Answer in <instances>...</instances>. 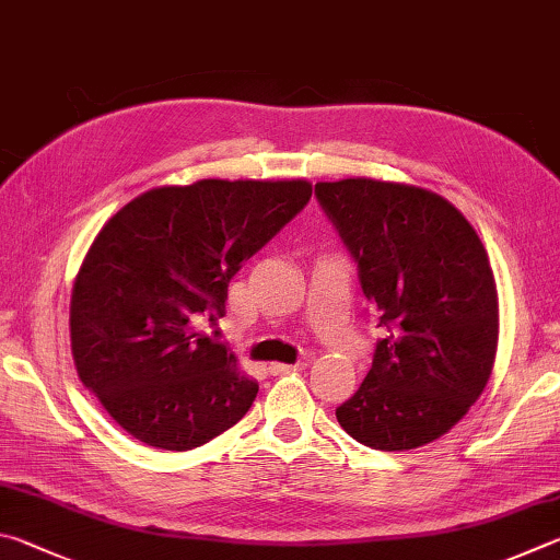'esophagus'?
<instances>
[{"mask_svg": "<svg viewBox=\"0 0 560 560\" xmlns=\"http://www.w3.org/2000/svg\"><path fill=\"white\" fill-rule=\"evenodd\" d=\"M307 366V361H298V364H280V361H275V364L268 366V371L272 376H280V374H290V371H302Z\"/></svg>", "mask_w": 560, "mask_h": 560, "instance_id": "34e87169", "label": "esophagus"}]
</instances>
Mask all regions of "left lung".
Here are the masks:
<instances>
[{"label":"left lung","mask_w":560,"mask_h":560,"mask_svg":"<svg viewBox=\"0 0 560 560\" xmlns=\"http://www.w3.org/2000/svg\"><path fill=\"white\" fill-rule=\"evenodd\" d=\"M315 196L359 268L388 337L337 408L357 443L398 453L445 435L482 396L499 339L492 265L443 196L410 184L319 182Z\"/></svg>","instance_id":"left-lung-1"}]
</instances>
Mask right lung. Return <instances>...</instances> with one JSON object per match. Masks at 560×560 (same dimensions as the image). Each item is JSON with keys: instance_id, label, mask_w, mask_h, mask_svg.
<instances>
[{"instance_id": "obj_1", "label": "right lung", "mask_w": 560, "mask_h": 560, "mask_svg": "<svg viewBox=\"0 0 560 560\" xmlns=\"http://www.w3.org/2000/svg\"><path fill=\"white\" fill-rule=\"evenodd\" d=\"M305 179H201L125 203L75 275L71 351L83 386L144 445L194 450L238 423L258 384L194 329L225 315L229 282L305 209Z\"/></svg>"}]
</instances>
